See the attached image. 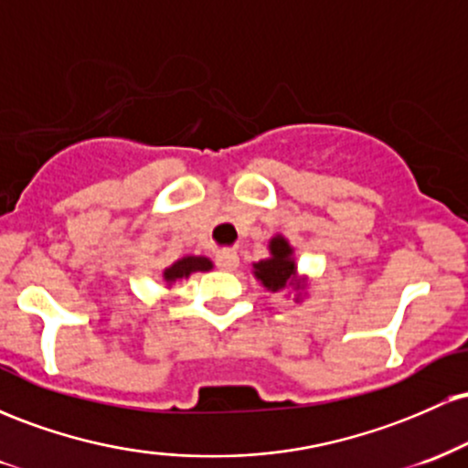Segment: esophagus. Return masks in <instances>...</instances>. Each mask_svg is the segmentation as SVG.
<instances>
[{"instance_id":"1","label":"esophagus","mask_w":468,"mask_h":468,"mask_svg":"<svg viewBox=\"0 0 468 468\" xmlns=\"http://www.w3.org/2000/svg\"><path fill=\"white\" fill-rule=\"evenodd\" d=\"M216 264L218 268H222V271H235V268L239 266V257L235 250H219L218 257H216Z\"/></svg>"}]
</instances>
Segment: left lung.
I'll list each match as a JSON object with an SVG mask.
<instances>
[{
    "instance_id": "8db88e82",
    "label": "left lung",
    "mask_w": 468,
    "mask_h": 468,
    "mask_svg": "<svg viewBox=\"0 0 468 468\" xmlns=\"http://www.w3.org/2000/svg\"><path fill=\"white\" fill-rule=\"evenodd\" d=\"M271 260L255 264V275L261 279V283L268 290H282L288 283H292L294 277V261L290 260V246L283 238H275L271 241Z\"/></svg>"
}]
</instances>
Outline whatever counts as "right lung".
<instances>
[{
	"label": "right lung",
	"instance_id": "right-lung-1",
	"mask_svg": "<svg viewBox=\"0 0 468 468\" xmlns=\"http://www.w3.org/2000/svg\"><path fill=\"white\" fill-rule=\"evenodd\" d=\"M211 268V261L207 257H185V260L176 261L174 266H169L165 271V279L166 282H176V279L189 277L191 272L196 271H208Z\"/></svg>",
	"mask_w": 468,
	"mask_h": 468
}]
</instances>
